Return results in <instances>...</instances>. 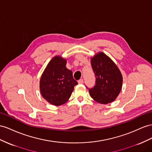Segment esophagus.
Returning <instances> with one entry per match:
<instances>
[{"label": "esophagus", "mask_w": 152, "mask_h": 152, "mask_svg": "<svg viewBox=\"0 0 152 152\" xmlns=\"http://www.w3.org/2000/svg\"><path fill=\"white\" fill-rule=\"evenodd\" d=\"M77 82H78L79 84H82L83 83V79H80L78 81H77Z\"/></svg>", "instance_id": "esophagus-1"}]
</instances>
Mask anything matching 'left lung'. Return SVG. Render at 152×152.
I'll use <instances>...</instances> for the list:
<instances>
[{"label":"left lung","instance_id":"left-lung-1","mask_svg":"<svg viewBox=\"0 0 152 152\" xmlns=\"http://www.w3.org/2000/svg\"><path fill=\"white\" fill-rule=\"evenodd\" d=\"M91 65L96 83L92 88L87 87L91 97L102 104L114 102L122 88L123 77L119 69L103 53L97 54L92 58Z\"/></svg>","mask_w":152,"mask_h":152}]
</instances>
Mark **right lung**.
I'll use <instances>...</instances> for the list:
<instances>
[{
    "label": "right lung",
    "mask_w": 152,
    "mask_h": 152,
    "mask_svg": "<svg viewBox=\"0 0 152 152\" xmlns=\"http://www.w3.org/2000/svg\"><path fill=\"white\" fill-rule=\"evenodd\" d=\"M65 65L66 60L55 56L50 61L41 77V94L53 105L59 106L67 102L77 84L73 78L72 72Z\"/></svg>",
    "instance_id": "right-lung-1"
}]
</instances>
